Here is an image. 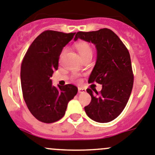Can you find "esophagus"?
I'll return each mask as SVG.
<instances>
[{
  "label": "esophagus",
  "mask_w": 155,
  "mask_h": 155,
  "mask_svg": "<svg viewBox=\"0 0 155 155\" xmlns=\"http://www.w3.org/2000/svg\"><path fill=\"white\" fill-rule=\"evenodd\" d=\"M86 92V89L82 88V87H78V93L79 94H83Z\"/></svg>",
  "instance_id": "1"
}]
</instances>
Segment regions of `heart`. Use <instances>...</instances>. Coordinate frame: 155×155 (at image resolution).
<instances>
[{"instance_id": "b5f03b06", "label": "heart", "mask_w": 155, "mask_h": 155, "mask_svg": "<svg viewBox=\"0 0 155 155\" xmlns=\"http://www.w3.org/2000/svg\"><path fill=\"white\" fill-rule=\"evenodd\" d=\"M76 48L78 52V54H80V56H82V55L84 54L85 53H87V52L91 51V48L90 45L87 43H86V42L84 41L77 43Z\"/></svg>"}]
</instances>
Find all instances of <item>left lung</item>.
<instances>
[{"instance_id":"1","label":"left lung","mask_w":155,"mask_h":155,"mask_svg":"<svg viewBox=\"0 0 155 155\" xmlns=\"http://www.w3.org/2000/svg\"><path fill=\"white\" fill-rule=\"evenodd\" d=\"M91 42L97 49V60L88 82L102 84V89L87 88L91 101L84 107L87 115L94 121L107 123L118 117L130 97L134 83L128 50L115 33L107 28L76 34L74 41Z\"/></svg>"}]
</instances>
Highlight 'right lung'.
Masks as SVG:
<instances>
[{"instance_id": "right-lung-1", "label": "right lung", "mask_w": 155, "mask_h": 155, "mask_svg": "<svg viewBox=\"0 0 155 155\" xmlns=\"http://www.w3.org/2000/svg\"><path fill=\"white\" fill-rule=\"evenodd\" d=\"M76 33L45 31L37 37L27 51L21 68L23 97L31 113L44 123H53L64 117L68 102L78 93L73 84L52 85L50 79L58 70L64 47Z\"/></svg>"}]
</instances>
